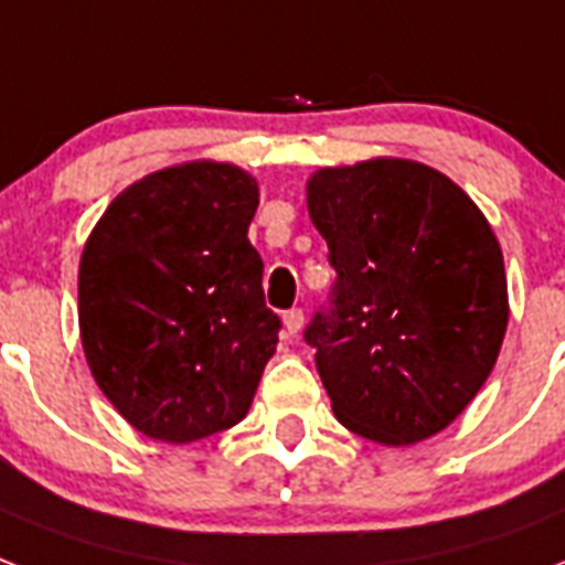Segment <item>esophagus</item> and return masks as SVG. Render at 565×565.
<instances>
[{
	"label": "esophagus",
	"mask_w": 565,
	"mask_h": 565,
	"mask_svg": "<svg viewBox=\"0 0 565 565\" xmlns=\"http://www.w3.org/2000/svg\"><path fill=\"white\" fill-rule=\"evenodd\" d=\"M282 323H286L288 335H297L300 327H303V309H288V312L282 315Z\"/></svg>",
	"instance_id": "obj_1"
}]
</instances>
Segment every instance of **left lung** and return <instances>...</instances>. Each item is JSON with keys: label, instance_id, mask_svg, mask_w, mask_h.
<instances>
[{"label": "left lung", "instance_id": "left-lung-1", "mask_svg": "<svg viewBox=\"0 0 565 565\" xmlns=\"http://www.w3.org/2000/svg\"><path fill=\"white\" fill-rule=\"evenodd\" d=\"M309 217L335 270L303 339L332 413L365 439L445 430L487 383L504 342V256L445 173L406 159L323 168Z\"/></svg>", "mask_w": 565, "mask_h": 565}]
</instances>
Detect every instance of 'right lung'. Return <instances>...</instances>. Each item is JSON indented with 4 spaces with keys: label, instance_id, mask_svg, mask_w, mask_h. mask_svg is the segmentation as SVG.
Instances as JSON below:
<instances>
[{
    "label": "right lung",
    "instance_id": "obj_1",
    "mask_svg": "<svg viewBox=\"0 0 565 565\" xmlns=\"http://www.w3.org/2000/svg\"><path fill=\"white\" fill-rule=\"evenodd\" d=\"M256 179L217 161L143 177L105 209L78 265V330L96 386L143 436L196 441L247 415L277 351Z\"/></svg>",
    "mask_w": 565,
    "mask_h": 565
}]
</instances>
